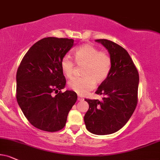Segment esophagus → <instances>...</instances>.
Instances as JSON below:
<instances>
[{"label": "esophagus", "instance_id": "34e87169", "mask_svg": "<svg viewBox=\"0 0 160 160\" xmlns=\"http://www.w3.org/2000/svg\"><path fill=\"white\" fill-rule=\"evenodd\" d=\"M78 101H83L84 98L82 97H81V96H78Z\"/></svg>", "mask_w": 160, "mask_h": 160}]
</instances>
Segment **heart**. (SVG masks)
<instances>
[{"label":"heart","instance_id":"b5f03b06","mask_svg":"<svg viewBox=\"0 0 160 160\" xmlns=\"http://www.w3.org/2000/svg\"><path fill=\"white\" fill-rule=\"evenodd\" d=\"M75 62L79 66L84 65L81 78H73L68 82L71 90L80 95H84L95 88L96 84H102L108 78L112 68L110 55L90 44L81 45L74 51ZM75 62L65 56L61 61V69L68 78L73 75Z\"/></svg>","mask_w":160,"mask_h":160}]
</instances>
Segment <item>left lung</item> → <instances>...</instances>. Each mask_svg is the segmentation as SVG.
<instances>
[{"label":"left lung","mask_w":160,"mask_h":160,"mask_svg":"<svg viewBox=\"0 0 160 160\" xmlns=\"http://www.w3.org/2000/svg\"><path fill=\"white\" fill-rule=\"evenodd\" d=\"M108 50L112 60L110 75L96 93L102 99H88L84 117L87 129L96 135L115 133L133 113L138 102L139 72L127 50L107 39H97Z\"/></svg>","instance_id":"left-lung-1"}]
</instances>
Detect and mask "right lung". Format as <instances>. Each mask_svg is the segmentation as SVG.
I'll list each match as a JSON object with an SVG mask.
<instances>
[{
    "label": "right lung",
    "mask_w": 160,
    "mask_h": 160,
    "mask_svg": "<svg viewBox=\"0 0 160 160\" xmlns=\"http://www.w3.org/2000/svg\"><path fill=\"white\" fill-rule=\"evenodd\" d=\"M73 43L69 38L41 39L27 51L18 68L17 102L29 123L41 131L64 128L77 100L76 92L61 90L66 84L61 61Z\"/></svg>",
    "instance_id": "obj_1"
}]
</instances>
